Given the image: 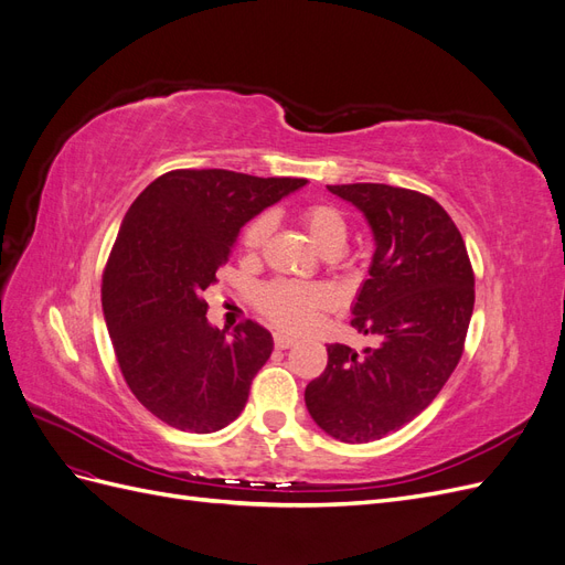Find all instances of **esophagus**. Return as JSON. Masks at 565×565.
Listing matches in <instances>:
<instances>
[{"label": "esophagus", "instance_id": "esophagus-1", "mask_svg": "<svg viewBox=\"0 0 565 565\" xmlns=\"http://www.w3.org/2000/svg\"><path fill=\"white\" fill-rule=\"evenodd\" d=\"M273 339H276V347L278 349H289V347L295 344V337H289L285 332H276V337H273Z\"/></svg>", "mask_w": 565, "mask_h": 565}]
</instances>
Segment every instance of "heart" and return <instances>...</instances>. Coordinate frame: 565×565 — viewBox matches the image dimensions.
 Returning <instances> with one entry per match:
<instances>
[{
  "instance_id": "1",
  "label": "heart",
  "mask_w": 565,
  "mask_h": 565,
  "mask_svg": "<svg viewBox=\"0 0 565 565\" xmlns=\"http://www.w3.org/2000/svg\"><path fill=\"white\" fill-rule=\"evenodd\" d=\"M303 224L311 235L313 245L322 254L341 252L349 241V226L344 216H341L334 207H330V204H311V207H306ZM270 228H273V218L268 214L252 218L247 228L243 231V247L247 252L262 249L264 243L268 241ZM259 301H262L264 313L270 320H276L287 330H301L313 320L316 311L328 303V295L313 285L278 280L262 289Z\"/></svg>"
}]
</instances>
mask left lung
Returning <instances> with one entry per match:
<instances>
[{"label":"left lung","instance_id":"8db88e82","mask_svg":"<svg viewBox=\"0 0 565 565\" xmlns=\"http://www.w3.org/2000/svg\"><path fill=\"white\" fill-rule=\"evenodd\" d=\"M361 210L374 237L370 278L351 324L377 347H328L303 401L341 443L380 440L431 405L457 367L473 313V270L461 233L429 195L386 183L328 185Z\"/></svg>","mask_w":565,"mask_h":565}]
</instances>
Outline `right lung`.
Returning a JSON list of instances; mask_svg holds the SVG:
<instances>
[{
    "mask_svg": "<svg viewBox=\"0 0 565 565\" xmlns=\"http://www.w3.org/2000/svg\"><path fill=\"white\" fill-rule=\"evenodd\" d=\"M306 179L177 169L131 202L100 287L119 370L148 413L188 434H214L245 409L273 337L247 320L212 328L202 292L231 259L241 228Z\"/></svg>",
    "mask_w": 565,
    "mask_h": 565,
    "instance_id": "add662e5",
    "label": "right lung"
}]
</instances>
